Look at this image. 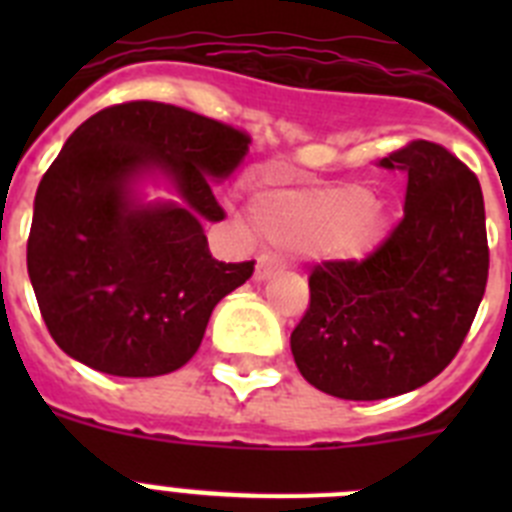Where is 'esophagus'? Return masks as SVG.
<instances>
[{"mask_svg": "<svg viewBox=\"0 0 512 512\" xmlns=\"http://www.w3.org/2000/svg\"><path fill=\"white\" fill-rule=\"evenodd\" d=\"M279 271H282V266L271 259V256H259V264H256V271H253V279H256V282H266V279L277 277Z\"/></svg>", "mask_w": 512, "mask_h": 512, "instance_id": "34e87169", "label": "esophagus"}]
</instances>
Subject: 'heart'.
I'll return each instance as SVG.
<instances>
[{"instance_id":"heart-1","label":"heart","mask_w":512,"mask_h":512,"mask_svg":"<svg viewBox=\"0 0 512 512\" xmlns=\"http://www.w3.org/2000/svg\"><path fill=\"white\" fill-rule=\"evenodd\" d=\"M253 220L271 243L310 248L320 259H366L387 233V210L359 182L320 187L264 184L253 194Z\"/></svg>"}]
</instances>
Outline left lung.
Masks as SVG:
<instances>
[{"label":"left lung","mask_w":512,"mask_h":512,"mask_svg":"<svg viewBox=\"0 0 512 512\" xmlns=\"http://www.w3.org/2000/svg\"><path fill=\"white\" fill-rule=\"evenodd\" d=\"M379 166L408 174L405 215L361 261H323L292 330L302 377L341 400L413 392L451 364L487 287L485 200L474 171L431 140Z\"/></svg>","instance_id":"left-lung-1"}]
</instances>
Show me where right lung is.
Segmentation results:
<instances>
[{
  "label": "right lung",
  "mask_w": 512,
  "mask_h": 512,
  "mask_svg": "<svg viewBox=\"0 0 512 512\" xmlns=\"http://www.w3.org/2000/svg\"><path fill=\"white\" fill-rule=\"evenodd\" d=\"M243 130L164 102L104 107L81 122L40 179L27 274L53 341L112 377L176 372L200 348L215 305L253 261L212 259L202 220H223L212 182L248 153ZM148 173L182 203L140 206Z\"/></svg>",
  "instance_id": "obj_1"
}]
</instances>
